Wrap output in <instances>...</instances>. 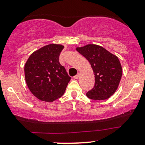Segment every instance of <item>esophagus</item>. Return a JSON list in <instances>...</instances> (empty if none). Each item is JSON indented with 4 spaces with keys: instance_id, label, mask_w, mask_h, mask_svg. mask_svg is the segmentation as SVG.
<instances>
[{
    "instance_id": "34e87169",
    "label": "esophagus",
    "mask_w": 145,
    "mask_h": 145,
    "mask_svg": "<svg viewBox=\"0 0 145 145\" xmlns=\"http://www.w3.org/2000/svg\"><path fill=\"white\" fill-rule=\"evenodd\" d=\"M79 76H80V75H79V74H78V75H75V76H74L73 78H75V79H78V78H79Z\"/></svg>"
}]
</instances>
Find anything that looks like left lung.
<instances>
[{
    "label": "left lung",
    "mask_w": 145,
    "mask_h": 145,
    "mask_svg": "<svg viewBox=\"0 0 145 145\" xmlns=\"http://www.w3.org/2000/svg\"><path fill=\"white\" fill-rule=\"evenodd\" d=\"M76 50L89 61L95 74V87L87 92V97L95 100L108 99L116 92L122 78V65L118 57L95 44L77 47Z\"/></svg>",
    "instance_id": "1"
}]
</instances>
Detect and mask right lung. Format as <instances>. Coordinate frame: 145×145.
<instances>
[{
	"mask_svg": "<svg viewBox=\"0 0 145 145\" xmlns=\"http://www.w3.org/2000/svg\"><path fill=\"white\" fill-rule=\"evenodd\" d=\"M64 46L49 44L34 51L24 67L26 84L35 97L52 103L64 94L70 78L59 63Z\"/></svg>",
	"mask_w": 145,
	"mask_h": 145,
	"instance_id": "1",
	"label": "right lung"
}]
</instances>
